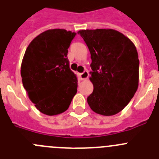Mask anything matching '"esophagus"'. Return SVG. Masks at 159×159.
Here are the masks:
<instances>
[{"mask_svg": "<svg viewBox=\"0 0 159 159\" xmlns=\"http://www.w3.org/2000/svg\"><path fill=\"white\" fill-rule=\"evenodd\" d=\"M88 76H89V73L87 71H84V72L80 74V79L82 80H87V79L88 78Z\"/></svg>", "mask_w": 159, "mask_h": 159, "instance_id": "1", "label": "esophagus"}]
</instances>
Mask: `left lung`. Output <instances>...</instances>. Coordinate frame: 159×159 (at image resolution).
Listing matches in <instances>:
<instances>
[{"label": "left lung", "instance_id": "obj_1", "mask_svg": "<svg viewBox=\"0 0 159 159\" xmlns=\"http://www.w3.org/2000/svg\"><path fill=\"white\" fill-rule=\"evenodd\" d=\"M90 52L93 93L87 103L97 114L114 116L129 104L139 83L138 53L134 43L112 29L80 30Z\"/></svg>", "mask_w": 159, "mask_h": 159}]
</instances>
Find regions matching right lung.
<instances>
[{"mask_svg": "<svg viewBox=\"0 0 159 159\" xmlns=\"http://www.w3.org/2000/svg\"><path fill=\"white\" fill-rule=\"evenodd\" d=\"M75 36L62 29L46 30L30 42L22 58L24 88L36 108L47 116L66 111L77 92V78L67 58Z\"/></svg>", "mask_w": 159, "mask_h": 159, "instance_id": "1", "label": "right lung"}]
</instances>
